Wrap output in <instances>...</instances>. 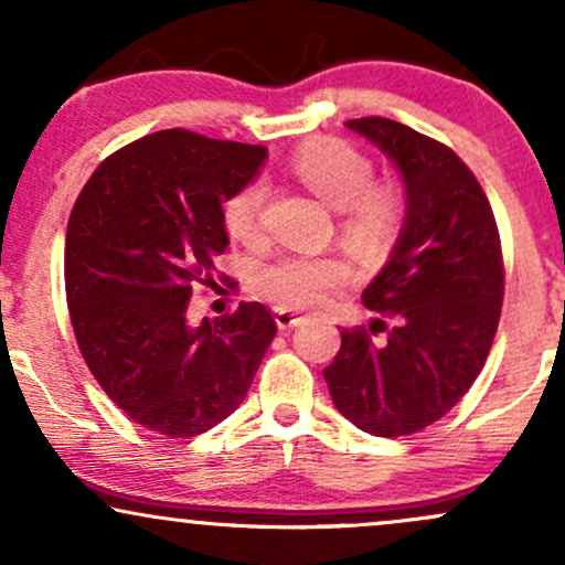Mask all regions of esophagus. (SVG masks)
<instances>
[{
  "label": "esophagus",
  "instance_id": "1",
  "mask_svg": "<svg viewBox=\"0 0 565 565\" xmlns=\"http://www.w3.org/2000/svg\"><path fill=\"white\" fill-rule=\"evenodd\" d=\"M274 319H276L278 329H291L302 321V316L295 313V310H289V308H276Z\"/></svg>",
  "mask_w": 565,
  "mask_h": 565
}]
</instances>
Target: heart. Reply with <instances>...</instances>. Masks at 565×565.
<instances>
[{
	"label": "heart",
	"instance_id": "heart-1",
	"mask_svg": "<svg viewBox=\"0 0 565 565\" xmlns=\"http://www.w3.org/2000/svg\"><path fill=\"white\" fill-rule=\"evenodd\" d=\"M291 170L310 191L342 210V231L364 249H380L393 238L404 215L398 185L372 183V161L353 142L340 138H313L291 157ZM268 188L260 178L231 193L223 204L225 231L236 242H263V206ZM345 281V268L332 257L287 255L257 270L255 287L270 302L289 310L313 308Z\"/></svg>",
	"mask_w": 565,
	"mask_h": 565
}]
</instances>
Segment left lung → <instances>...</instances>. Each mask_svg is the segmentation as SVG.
Masks as SVG:
<instances>
[{
	"label": "left lung",
	"instance_id": "left-lung-1",
	"mask_svg": "<svg viewBox=\"0 0 565 565\" xmlns=\"http://www.w3.org/2000/svg\"><path fill=\"white\" fill-rule=\"evenodd\" d=\"M345 125L398 167L406 217L391 260L361 295L393 321H377L387 340L342 329L323 380L355 427L412 436L451 412L481 374L502 313V244L481 183L449 146L382 116Z\"/></svg>",
	"mask_w": 565,
	"mask_h": 565
}]
</instances>
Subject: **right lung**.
<instances>
[{
  "label": "right lung",
  "mask_w": 565,
  "mask_h": 565,
  "mask_svg": "<svg viewBox=\"0 0 565 565\" xmlns=\"http://www.w3.org/2000/svg\"><path fill=\"white\" fill-rule=\"evenodd\" d=\"M265 157L263 146L161 129L103 161L71 210L76 342L108 398L159 436L193 438L231 417L276 337L263 302L188 323L193 289L217 287L215 257L228 246L223 201Z\"/></svg>",
  "instance_id": "right-lung-1"
}]
</instances>
